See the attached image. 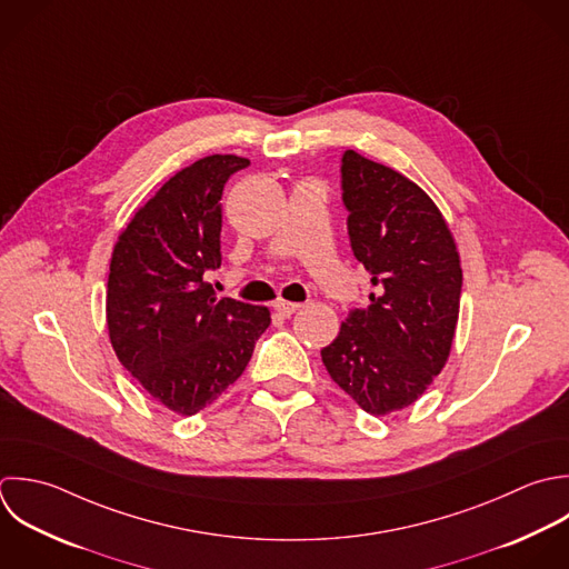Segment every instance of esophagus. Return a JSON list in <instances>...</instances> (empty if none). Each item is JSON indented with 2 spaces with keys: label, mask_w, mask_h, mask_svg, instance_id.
Listing matches in <instances>:
<instances>
[{
  "label": "esophagus",
  "mask_w": 569,
  "mask_h": 569,
  "mask_svg": "<svg viewBox=\"0 0 569 569\" xmlns=\"http://www.w3.org/2000/svg\"><path fill=\"white\" fill-rule=\"evenodd\" d=\"M299 308H301V303H295V301H286V299H277V301H274V310H277L281 317H290V315H295Z\"/></svg>",
  "instance_id": "obj_1"
}]
</instances>
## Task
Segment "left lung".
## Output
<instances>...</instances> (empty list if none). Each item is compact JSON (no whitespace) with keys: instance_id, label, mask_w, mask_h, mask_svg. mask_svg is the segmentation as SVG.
Listing matches in <instances>:
<instances>
[{"instance_id":"8db88e82","label":"left lung","mask_w":569,"mask_h":569,"mask_svg":"<svg viewBox=\"0 0 569 569\" xmlns=\"http://www.w3.org/2000/svg\"><path fill=\"white\" fill-rule=\"evenodd\" d=\"M341 188L352 252L379 295L348 315L321 359L361 410L383 417L412 406L443 370L463 272L441 210L415 181L346 150Z\"/></svg>"}]
</instances>
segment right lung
<instances>
[{
  "instance_id": "obj_1",
  "label": "right lung",
  "mask_w": 569,
  "mask_h": 569,
  "mask_svg": "<svg viewBox=\"0 0 569 569\" xmlns=\"http://www.w3.org/2000/svg\"><path fill=\"white\" fill-rule=\"evenodd\" d=\"M246 157L210 154L170 177L119 234L106 321L121 366L163 408L192 417L246 370L270 310L217 299L221 192Z\"/></svg>"
}]
</instances>
